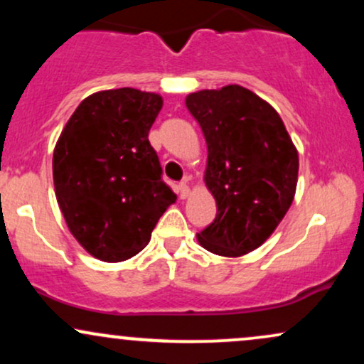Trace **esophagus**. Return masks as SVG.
<instances>
[{
	"mask_svg": "<svg viewBox=\"0 0 364 364\" xmlns=\"http://www.w3.org/2000/svg\"><path fill=\"white\" fill-rule=\"evenodd\" d=\"M178 195H179V198H188V195H190V186H188V183L186 181H181L178 185Z\"/></svg>",
	"mask_w": 364,
	"mask_h": 364,
	"instance_id": "34e87169",
	"label": "esophagus"
}]
</instances>
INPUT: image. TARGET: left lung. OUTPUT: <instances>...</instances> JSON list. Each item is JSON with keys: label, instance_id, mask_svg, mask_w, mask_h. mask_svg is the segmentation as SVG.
<instances>
[{"label": "left lung", "instance_id": "1", "mask_svg": "<svg viewBox=\"0 0 364 364\" xmlns=\"http://www.w3.org/2000/svg\"><path fill=\"white\" fill-rule=\"evenodd\" d=\"M207 141L205 185L214 223L196 235L220 257H241L265 243L289 210L299 159L279 112L252 90L225 85L186 95Z\"/></svg>", "mask_w": 364, "mask_h": 364}]
</instances>
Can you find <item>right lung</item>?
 Instances as JSON below:
<instances>
[{
    "instance_id": "obj_1",
    "label": "right lung",
    "mask_w": 364,
    "mask_h": 364,
    "mask_svg": "<svg viewBox=\"0 0 364 364\" xmlns=\"http://www.w3.org/2000/svg\"><path fill=\"white\" fill-rule=\"evenodd\" d=\"M161 109L162 97L154 92H95L75 109L56 141L58 205L75 240L102 262L141 252L176 202L149 141Z\"/></svg>"
}]
</instances>
